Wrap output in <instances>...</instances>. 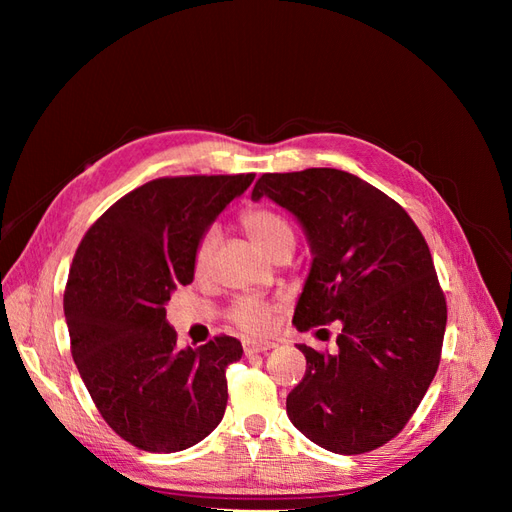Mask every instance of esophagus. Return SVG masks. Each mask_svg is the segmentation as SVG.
<instances>
[{"label": "esophagus", "instance_id": "34e87169", "mask_svg": "<svg viewBox=\"0 0 512 512\" xmlns=\"http://www.w3.org/2000/svg\"><path fill=\"white\" fill-rule=\"evenodd\" d=\"M275 344H271V342H245L243 344V352L247 354V356H252V354H260V352H267V350H271Z\"/></svg>", "mask_w": 512, "mask_h": 512}]
</instances>
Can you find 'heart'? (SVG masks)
<instances>
[{"mask_svg":"<svg viewBox=\"0 0 512 512\" xmlns=\"http://www.w3.org/2000/svg\"><path fill=\"white\" fill-rule=\"evenodd\" d=\"M241 226L247 232V237L254 241V245L262 254L273 258L280 250H292L294 245V232L290 224L269 207H250L241 213ZM215 245H218V235L215 230H207L203 237L198 239L194 250V271L196 275H205L209 269V262L213 256ZM273 307L269 301L256 297V294H245L237 299L230 307V320L237 327L250 335H262L269 329Z\"/></svg>","mask_w":512,"mask_h":512,"instance_id":"1","label":"heart"}]
</instances>
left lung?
<instances>
[{
	"label": "left lung",
	"mask_w": 512,
	"mask_h": 512,
	"mask_svg": "<svg viewBox=\"0 0 512 512\" xmlns=\"http://www.w3.org/2000/svg\"><path fill=\"white\" fill-rule=\"evenodd\" d=\"M271 198L305 230L312 269L292 324L342 322L337 352L299 344L307 369L286 399L292 425L339 455L393 440L440 365L446 301L421 230L393 198L337 168L262 175Z\"/></svg>",
	"instance_id": "obj_1"
}]
</instances>
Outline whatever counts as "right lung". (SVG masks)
<instances>
[{
  "label": "right lung",
  "instance_id": "obj_1",
  "mask_svg": "<svg viewBox=\"0 0 512 512\" xmlns=\"http://www.w3.org/2000/svg\"><path fill=\"white\" fill-rule=\"evenodd\" d=\"M254 173L153 179L87 230L64 294L72 359L117 436L149 453L185 451L220 425L235 337L177 348L166 303L194 280V250Z\"/></svg>",
  "mask_w": 512,
  "mask_h": 512
}]
</instances>
